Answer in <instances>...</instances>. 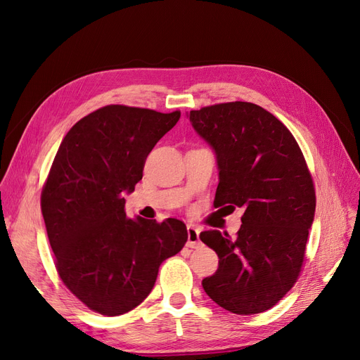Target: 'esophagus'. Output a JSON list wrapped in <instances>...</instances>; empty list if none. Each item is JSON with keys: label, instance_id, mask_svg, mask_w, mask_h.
<instances>
[{"label": "esophagus", "instance_id": "obj_1", "mask_svg": "<svg viewBox=\"0 0 360 360\" xmlns=\"http://www.w3.org/2000/svg\"><path fill=\"white\" fill-rule=\"evenodd\" d=\"M188 246L189 248H200L201 240H200V230L195 228L193 225H188Z\"/></svg>", "mask_w": 360, "mask_h": 360}]
</instances>
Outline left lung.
Returning a JSON list of instances; mask_svg holds the SVG:
<instances>
[{
  "label": "left lung",
  "mask_w": 360,
  "mask_h": 360,
  "mask_svg": "<svg viewBox=\"0 0 360 360\" xmlns=\"http://www.w3.org/2000/svg\"><path fill=\"white\" fill-rule=\"evenodd\" d=\"M188 117L216 153L213 205L245 209L236 238L217 230L200 234L219 257L202 288L230 312H264L291 290L304 259L315 213L307 160L290 130L255 103L212 105Z\"/></svg>",
  "instance_id": "1"
}]
</instances>
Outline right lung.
Listing matches in <instances>:
<instances>
[{
    "mask_svg": "<svg viewBox=\"0 0 360 360\" xmlns=\"http://www.w3.org/2000/svg\"><path fill=\"white\" fill-rule=\"evenodd\" d=\"M180 118L108 105L81 118L61 141L41 191V214L61 281L91 311L115 317L153 290L159 266L188 240L186 225L126 216L158 141Z\"/></svg>",
    "mask_w": 360,
    "mask_h": 360,
    "instance_id": "right-lung-1",
    "label": "right lung"
}]
</instances>
